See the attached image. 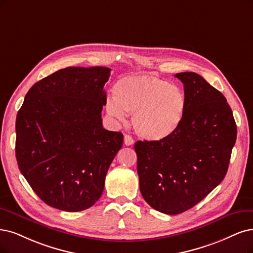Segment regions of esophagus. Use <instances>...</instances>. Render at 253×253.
Here are the masks:
<instances>
[{
  "mask_svg": "<svg viewBox=\"0 0 253 253\" xmlns=\"http://www.w3.org/2000/svg\"><path fill=\"white\" fill-rule=\"evenodd\" d=\"M133 143H134V141H133L132 136H130L129 134H125V136H124V144L126 146H131V145H133Z\"/></svg>",
  "mask_w": 253,
  "mask_h": 253,
  "instance_id": "1",
  "label": "esophagus"
}]
</instances>
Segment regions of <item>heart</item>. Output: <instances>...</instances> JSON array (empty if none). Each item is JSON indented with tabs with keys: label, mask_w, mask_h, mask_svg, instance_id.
I'll return each instance as SVG.
<instances>
[{
	"label": "heart",
	"mask_w": 253,
	"mask_h": 253,
	"mask_svg": "<svg viewBox=\"0 0 253 253\" xmlns=\"http://www.w3.org/2000/svg\"><path fill=\"white\" fill-rule=\"evenodd\" d=\"M106 98L108 115L119 121L132 112L134 131L148 141H161L173 134L183 119L186 99L182 89L151 74L129 75L115 85Z\"/></svg>",
	"instance_id": "obj_1"
}]
</instances>
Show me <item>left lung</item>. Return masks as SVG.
<instances>
[{
    "label": "left lung",
    "instance_id": "8db88e82",
    "mask_svg": "<svg viewBox=\"0 0 253 253\" xmlns=\"http://www.w3.org/2000/svg\"><path fill=\"white\" fill-rule=\"evenodd\" d=\"M183 83L186 107L176 131L161 141H137L139 190L154 210L178 214L204 199L225 177L237 125L222 93L193 72Z\"/></svg>",
    "mask_w": 253,
    "mask_h": 253
}]
</instances>
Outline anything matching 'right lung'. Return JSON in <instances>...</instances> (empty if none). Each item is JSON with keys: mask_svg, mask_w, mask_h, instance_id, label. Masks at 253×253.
<instances>
[{"mask_svg": "<svg viewBox=\"0 0 253 253\" xmlns=\"http://www.w3.org/2000/svg\"><path fill=\"white\" fill-rule=\"evenodd\" d=\"M110 69L71 67L27 92L15 122V155L35 194L52 208L80 211L103 193L122 132L102 125Z\"/></svg>", "mask_w": 253, "mask_h": 253, "instance_id": "obj_1", "label": "right lung"}]
</instances>
